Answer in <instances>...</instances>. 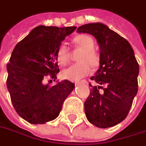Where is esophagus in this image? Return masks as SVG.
I'll return each mask as SVG.
<instances>
[{"instance_id":"1","label":"esophagus","mask_w":146,"mask_h":146,"mask_svg":"<svg viewBox=\"0 0 146 146\" xmlns=\"http://www.w3.org/2000/svg\"><path fill=\"white\" fill-rule=\"evenodd\" d=\"M78 82H75V85L77 86V85H78Z\"/></svg>"}]
</instances>
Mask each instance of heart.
I'll list each match as a JSON object with an SVG mask.
<instances>
[{
    "instance_id": "obj_1",
    "label": "heart",
    "mask_w": 146,
    "mask_h": 146,
    "mask_svg": "<svg viewBox=\"0 0 146 146\" xmlns=\"http://www.w3.org/2000/svg\"><path fill=\"white\" fill-rule=\"evenodd\" d=\"M73 43L83 49L78 56L79 62L75 63L65 68L62 75L64 78L70 81H78L88 76L92 68H97L100 64V55L94 49L95 42L92 36L88 35H79L73 37ZM56 60L60 65H66L70 59V51L64 43H61L55 53Z\"/></svg>"
}]
</instances>
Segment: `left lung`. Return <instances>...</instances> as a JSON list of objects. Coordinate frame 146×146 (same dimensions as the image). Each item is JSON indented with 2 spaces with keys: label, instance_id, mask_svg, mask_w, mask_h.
Segmentation results:
<instances>
[{
  "label": "left lung",
  "instance_id": "obj_1",
  "mask_svg": "<svg viewBox=\"0 0 146 146\" xmlns=\"http://www.w3.org/2000/svg\"><path fill=\"white\" fill-rule=\"evenodd\" d=\"M77 30L94 36L100 48V68L91 78L100 86H91L84 103L86 118L97 127L115 126L127 116L138 91L139 64L133 49L125 38L100 23L84 24Z\"/></svg>",
  "mask_w": 146,
  "mask_h": 146
}]
</instances>
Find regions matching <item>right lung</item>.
<instances>
[{
  "mask_svg": "<svg viewBox=\"0 0 146 146\" xmlns=\"http://www.w3.org/2000/svg\"><path fill=\"white\" fill-rule=\"evenodd\" d=\"M76 29L38 26L12 52L7 64L6 86L17 113L29 123L42 124L56 118L74 88L68 80L54 86L45 85L44 81H55L60 72L57 48Z\"/></svg>",
  "mask_w": 146,
  "mask_h": 146,
  "instance_id": "right-lung-1",
  "label": "right lung"
}]
</instances>
